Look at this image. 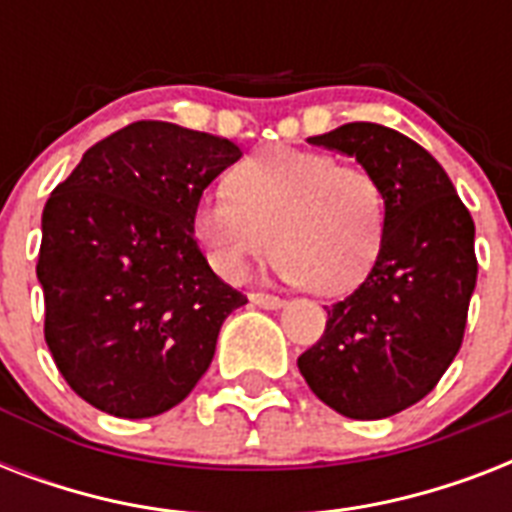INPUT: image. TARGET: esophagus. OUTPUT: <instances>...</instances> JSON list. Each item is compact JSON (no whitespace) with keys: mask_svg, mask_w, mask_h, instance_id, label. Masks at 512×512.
I'll use <instances>...</instances> for the list:
<instances>
[{"mask_svg":"<svg viewBox=\"0 0 512 512\" xmlns=\"http://www.w3.org/2000/svg\"><path fill=\"white\" fill-rule=\"evenodd\" d=\"M249 300H252V305H260V308H265V311H279L281 305H284V300L276 295H265V292H252L249 295Z\"/></svg>","mask_w":512,"mask_h":512,"instance_id":"obj_1","label":"esophagus"}]
</instances>
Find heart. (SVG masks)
<instances>
[{
  "instance_id": "1",
  "label": "heart",
  "mask_w": 512,
  "mask_h": 512,
  "mask_svg": "<svg viewBox=\"0 0 512 512\" xmlns=\"http://www.w3.org/2000/svg\"><path fill=\"white\" fill-rule=\"evenodd\" d=\"M388 199L374 172L313 148L244 156L193 212V236L225 281H244L273 247V271L319 295L358 287L377 263Z\"/></svg>"
}]
</instances>
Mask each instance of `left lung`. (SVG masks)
Segmentation results:
<instances>
[{"instance_id": "8db88e82", "label": "left lung", "mask_w": 512, "mask_h": 512, "mask_svg": "<svg viewBox=\"0 0 512 512\" xmlns=\"http://www.w3.org/2000/svg\"><path fill=\"white\" fill-rule=\"evenodd\" d=\"M311 143L377 175L388 225L364 284L329 305L324 335L297 366L350 420L393 417L428 396L460 350L478 276L476 225L444 167L401 132L350 122Z\"/></svg>"}]
</instances>
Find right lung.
Segmentation results:
<instances>
[{
    "label": "right lung",
    "mask_w": 512,
    "mask_h": 512,
    "mask_svg": "<svg viewBox=\"0 0 512 512\" xmlns=\"http://www.w3.org/2000/svg\"><path fill=\"white\" fill-rule=\"evenodd\" d=\"M239 156L228 138L132 122L87 148L44 204V340L100 412L140 420L180 404L247 303L193 239L201 193Z\"/></svg>",
    "instance_id": "right-lung-1"
}]
</instances>
